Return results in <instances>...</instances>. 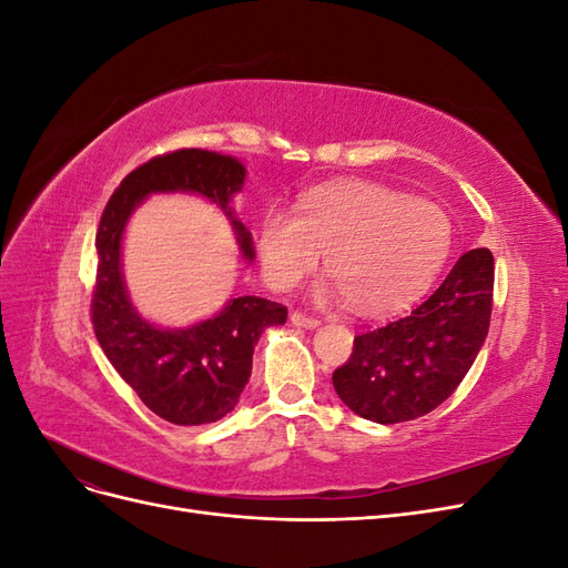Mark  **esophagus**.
<instances>
[{
	"instance_id": "esophagus-1",
	"label": "esophagus",
	"mask_w": 568,
	"mask_h": 568,
	"mask_svg": "<svg viewBox=\"0 0 568 568\" xmlns=\"http://www.w3.org/2000/svg\"><path fill=\"white\" fill-rule=\"evenodd\" d=\"M291 324H294V326H303V329H317L320 320L307 317V315H303V313H291Z\"/></svg>"
}]
</instances>
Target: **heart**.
Listing matches in <instances>:
<instances>
[{
    "instance_id": "1",
    "label": "heart",
    "mask_w": 568,
    "mask_h": 568,
    "mask_svg": "<svg viewBox=\"0 0 568 568\" xmlns=\"http://www.w3.org/2000/svg\"><path fill=\"white\" fill-rule=\"evenodd\" d=\"M301 215L270 209L261 263L274 288H294L326 253L334 282L324 298H346L363 315H386L434 282L453 244L450 217L426 199H405L372 182L317 186Z\"/></svg>"
}]
</instances>
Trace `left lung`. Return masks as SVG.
<instances>
[{
	"label": "left lung",
	"instance_id": "1",
	"mask_svg": "<svg viewBox=\"0 0 568 568\" xmlns=\"http://www.w3.org/2000/svg\"><path fill=\"white\" fill-rule=\"evenodd\" d=\"M493 277V253L471 248L407 317L355 336L348 363L332 376L343 405L400 424L448 400L488 336Z\"/></svg>",
	"mask_w": 568,
	"mask_h": 568
}]
</instances>
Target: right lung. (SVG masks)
Returning a JSON list of instances; mask_svg holds the SVG:
<instances>
[{"mask_svg":"<svg viewBox=\"0 0 568 568\" xmlns=\"http://www.w3.org/2000/svg\"><path fill=\"white\" fill-rule=\"evenodd\" d=\"M244 180V163L225 153L205 149L165 153L120 182L99 222L92 298L97 341L142 403L170 424H211L232 412L248 384L257 338L267 326L286 322V307L267 298L239 296L196 324L175 329L153 324L140 315L128 294L125 227L136 205L151 194H196L225 213L239 251L246 263H253V236L232 209Z\"/></svg>","mask_w":568,"mask_h":568,"instance_id":"add662e5","label":"right lung"}]
</instances>
